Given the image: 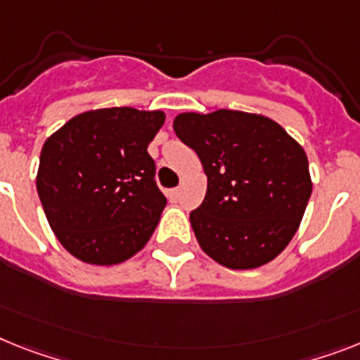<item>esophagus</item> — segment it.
Masks as SVG:
<instances>
[{
    "label": "esophagus",
    "instance_id": "obj_1",
    "mask_svg": "<svg viewBox=\"0 0 360 360\" xmlns=\"http://www.w3.org/2000/svg\"><path fill=\"white\" fill-rule=\"evenodd\" d=\"M181 195V188H172L170 192H168V198L172 199V201H177Z\"/></svg>",
    "mask_w": 360,
    "mask_h": 360
}]
</instances>
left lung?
<instances>
[{
	"mask_svg": "<svg viewBox=\"0 0 360 360\" xmlns=\"http://www.w3.org/2000/svg\"><path fill=\"white\" fill-rule=\"evenodd\" d=\"M174 131L207 175V195L190 212L199 247L229 269L276 258L297 234L313 190L304 148L273 119L234 110L179 113Z\"/></svg>",
	"mask_w": 360,
	"mask_h": 360,
	"instance_id": "left-lung-1",
	"label": "left lung"
}]
</instances>
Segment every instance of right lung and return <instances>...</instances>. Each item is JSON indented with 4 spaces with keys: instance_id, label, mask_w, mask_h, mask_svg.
Here are the masks:
<instances>
[{
    "instance_id": "1",
    "label": "right lung",
    "mask_w": 360,
    "mask_h": 360,
    "mask_svg": "<svg viewBox=\"0 0 360 360\" xmlns=\"http://www.w3.org/2000/svg\"><path fill=\"white\" fill-rule=\"evenodd\" d=\"M165 119L135 108L91 110L45 141L36 188L54 236L75 258L117 265L148 243L166 207L148 144Z\"/></svg>"
}]
</instances>
